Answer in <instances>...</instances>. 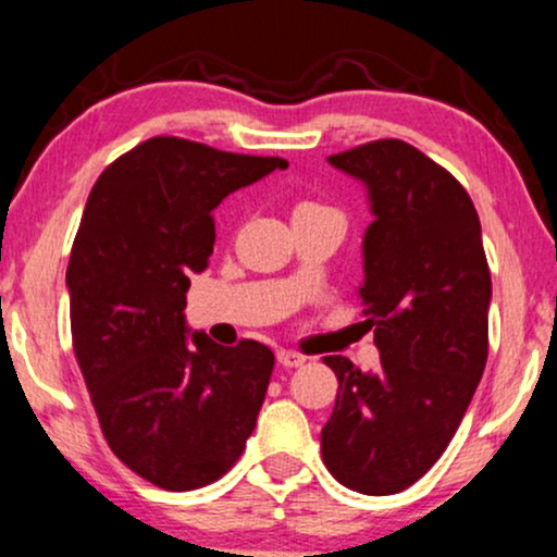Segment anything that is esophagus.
Instances as JSON below:
<instances>
[{"instance_id":"1","label":"esophagus","mask_w":557,"mask_h":557,"mask_svg":"<svg viewBox=\"0 0 557 557\" xmlns=\"http://www.w3.org/2000/svg\"><path fill=\"white\" fill-rule=\"evenodd\" d=\"M276 357L284 368H299V364L307 362V357L299 355V351H294V349H278Z\"/></svg>"}]
</instances>
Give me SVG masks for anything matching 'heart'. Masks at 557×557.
<instances>
[{"instance_id":"obj_1","label":"heart","mask_w":557,"mask_h":557,"mask_svg":"<svg viewBox=\"0 0 557 557\" xmlns=\"http://www.w3.org/2000/svg\"><path fill=\"white\" fill-rule=\"evenodd\" d=\"M302 213H336V211H331L329 206H320V202L305 200V202H299L297 211H294V215H302Z\"/></svg>"}]
</instances>
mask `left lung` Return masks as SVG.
Listing matches in <instances>:
<instances>
[{
  "mask_svg": "<svg viewBox=\"0 0 557 557\" xmlns=\"http://www.w3.org/2000/svg\"><path fill=\"white\" fill-rule=\"evenodd\" d=\"M329 161L368 185L375 213L357 294L381 370L323 359L338 394L320 448L344 487L394 495L441 459L485 372L493 284L480 215L454 174L396 137Z\"/></svg>",
  "mask_w": 557,
  "mask_h": 557,
  "instance_id": "8db88e82",
  "label": "left lung"
}]
</instances>
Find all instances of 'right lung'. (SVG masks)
<instances>
[{
  "instance_id": "add662e5",
  "label": "right lung",
  "mask_w": 557,
  "mask_h": 557,
  "mask_svg": "<svg viewBox=\"0 0 557 557\" xmlns=\"http://www.w3.org/2000/svg\"><path fill=\"white\" fill-rule=\"evenodd\" d=\"M289 163L159 135L103 169L67 265L72 349L124 467L198 490L237 463L271 383L273 351L187 336L193 273L213 252V208Z\"/></svg>"
}]
</instances>
